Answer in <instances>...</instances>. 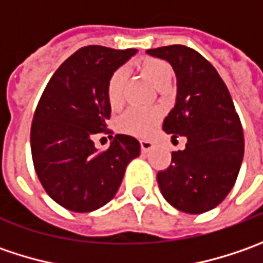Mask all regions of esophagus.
<instances>
[{
	"label": "esophagus",
	"mask_w": 263,
	"mask_h": 263,
	"mask_svg": "<svg viewBox=\"0 0 263 263\" xmlns=\"http://www.w3.org/2000/svg\"><path fill=\"white\" fill-rule=\"evenodd\" d=\"M139 143H140V149H142V152H149V151L154 147V143H152L151 140H140Z\"/></svg>",
	"instance_id": "34e87169"
}]
</instances>
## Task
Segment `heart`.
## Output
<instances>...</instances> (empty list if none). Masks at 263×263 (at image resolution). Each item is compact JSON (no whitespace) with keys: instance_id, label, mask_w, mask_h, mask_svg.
Here are the masks:
<instances>
[{"instance_id":"heart-1","label":"heart","mask_w":263,"mask_h":263,"mask_svg":"<svg viewBox=\"0 0 263 263\" xmlns=\"http://www.w3.org/2000/svg\"><path fill=\"white\" fill-rule=\"evenodd\" d=\"M137 70L159 89L167 87L171 80V67L165 61L154 57H142L135 64ZM127 74L123 68H117L106 82V101L112 109L124 102V87ZM161 120V111L154 108H130L120 118V128L127 135L143 137L151 135Z\"/></svg>"}]
</instances>
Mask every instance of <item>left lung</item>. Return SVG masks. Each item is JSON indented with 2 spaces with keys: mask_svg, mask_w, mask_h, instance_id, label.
<instances>
[{
  "mask_svg": "<svg viewBox=\"0 0 263 263\" xmlns=\"http://www.w3.org/2000/svg\"><path fill=\"white\" fill-rule=\"evenodd\" d=\"M167 60L177 76V101L162 128L176 139L186 136L184 151L171 154L158 171L162 196L187 214H203L230 193L241 167L245 136L224 80L197 51L184 45L147 49Z\"/></svg>",
  "mask_w": 263,
  "mask_h": 263,
  "instance_id": "8db88e82",
  "label": "left lung"
}]
</instances>
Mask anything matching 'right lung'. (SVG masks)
<instances>
[{"mask_svg":"<svg viewBox=\"0 0 263 263\" xmlns=\"http://www.w3.org/2000/svg\"><path fill=\"white\" fill-rule=\"evenodd\" d=\"M137 49L89 45L77 49L49 79L33 114L30 149L37 178L58 205L73 212L104 206L121 184L127 164L139 157L135 137L116 135L98 151L93 136L111 133L106 82Z\"/></svg>","mask_w":263,"mask_h":263,"instance_id":"obj_1","label":"right lung"}]
</instances>
